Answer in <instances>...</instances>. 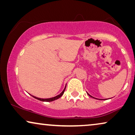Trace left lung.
<instances>
[{"instance_id":"1","label":"left lung","mask_w":135,"mask_h":135,"mask_svg":"<svg viewBox=\"0 0 135 135\" xmlns=\"http://www.w3.org/2000/svg\"><path fill=\"white\" fill-rule=\"evenodd\" d=\"M87 94H88V96H90V97H91V98H95V99H99V100H102V99H98V98H96L93 97H92V96H91V95H89V94H88V93H87Z\"/></svg>"}]
</instances>
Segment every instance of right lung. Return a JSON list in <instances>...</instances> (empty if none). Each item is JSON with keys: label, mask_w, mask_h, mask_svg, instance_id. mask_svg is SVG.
<instances>
[{"label": "right lung", "mask_w": 135, "mask_h": 135, "mask_svg": "<svg viewBox=\"0 0 135 135\" xmlns=\"http://www.w3.org/2000/svg\"><path fill=\"white\" fill-rule=\"evenodd\" d=\"M66 86V85L65 86V87H64V90H62V91L60 94H59L58 95L56 96V97H52V98H37L36 97H34V96H33V95H31L32 96L33 98H34L38 99V100H40L41 101H45V102H50V101H53L56 100V99H58V98H60L61 97L62 95H63L64 92V91H65Z\"/></svg>", "instance_id": "obj_1"}]
</instances>
